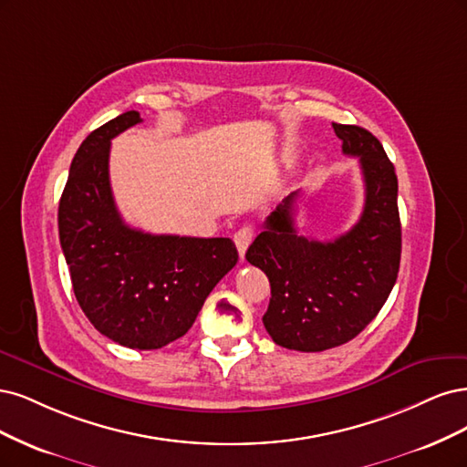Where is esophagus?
Segmentation results:
<instances>
[{
    "mask_svg": "<svg viewBox=\"0 0 467 467\" xmlns=\"http://www.w3.org/2000/svg\"><path fill=\"white\" fill-rule=\"evenodd\" d=\"M252 238H254V227H250V224H244V227H240L234 233V244H236L240 260H244V254L252 243Z\"/></svg>",
    "mask_w": 467,
    "mask_h": 467,
    "instance_id": "1",
    "label": "esophagus"
}]
</instances>
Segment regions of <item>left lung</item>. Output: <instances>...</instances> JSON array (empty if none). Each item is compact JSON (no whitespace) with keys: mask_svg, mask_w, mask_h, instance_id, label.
<instances>
[{"mask_svg":"<svg viewBox=\"0 0 467 467\" xmlns=\"http://www.w3.org/2000/svg\"><path fill=\"white\" fill-rule=\"evenodd\" d=\"M345 155L357 157L365 207L355 227L336 240L296 234L287 195L246 252L272 285L264 326L281 348L326 351L351 341L392 293L401 258L398 176L382 143L358 126L332 124Z\"/></svg>","mask_w":467,"mask_h":467,"instance_id":"1","label":"left lung"}]
</instances>
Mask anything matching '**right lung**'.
Segmentation results:
<instances>
[{
    "label": "right lung",
    "instance_id": "1",
    "mask_svg": "<svg viewBox=\"0 0 467 467\" xmlns=\"http://www.w3.org/2000/svg\"><path fill=\"white\" fill-rule=\"evenodd\" d=\"M140 122V112L130 110L87 135L71 161L57 227L88 322L124 348L161 349L192 327L238 252L231 238L151 234L119 217L109 176L110 141Z\"/></svg>",
    "mask_w": 467,
    "mask_h": 467
}]
</instances>
